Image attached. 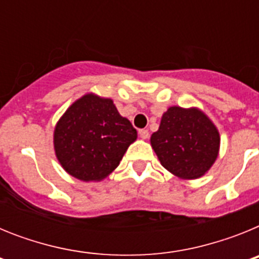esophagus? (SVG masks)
Instances as JSON below:
<instances>
[{
	"label": "esophagus",
	"instance_id": "34e87169",
	"mask_svg": "<svg viewBox=\"0 0 259 259\" xmlns=\"http://www.w3.org/2000/svg\"><path fill=\"white\" fill-rule=\"evenodd\" d=\"M139 135H140L141 139H144V140H145V139H148V137H149V131H148V130H140V131H139Z\"/></svg>",
	"mask_w": 259,
	"mask_h": 259
}]
</instances>
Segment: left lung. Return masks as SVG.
I'll return each instance as SVG.
<instances>
[{
  "mask_svg": "<svg viewBox=\"0 0 259 259\" xmlns=\"http://www.w3.org/2000/svg\"><path fill=\"white\" fill-rule=\"evenodd\" d=\"M150 143L166 170L183 179H196L215 162L221 140L202 111L172 106L163 114Z\"/></svg>",
  "mask_w": 259,
  "mask_h": 259,
  "instance_id": "8db88e82",
  "label": "left lung"
}]
</instances>
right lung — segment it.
<instances>
[{"label":"right lung","instance_id":"right-lung-1","mask_svg":"<svg viewBox=\"0 0 259 259\" xmlns=\"http://www.w3.org/2000/svg\"><path fill=\"white\" fill-rule=\"evenodd\" d=\"M137 132L113 101L85 95L71 105L54 131L62 167L84 182L101 180L118 167Z\"/></svg>","mask_w":259,"mask_h":259}]
</instances>
